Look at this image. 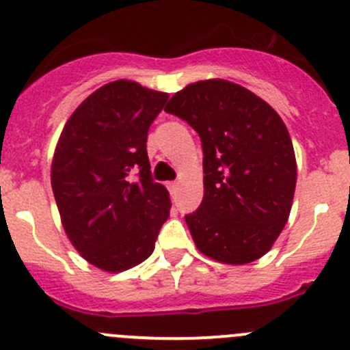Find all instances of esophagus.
I'll list each match as a JSON object with an SVG mask.
<instances>
[{"label": "esophagus", "instance_id": "1", "mask_svg": "<svg viewBox=\"0 0 350 350\" xmlns=\"http://www.w3.org/2000/svg\"><path fill=\"white\" fill-rule=\"evenodd\" d=\"M168 191H170V194H172V196L177 194V192H178V182H170Z\"/></svg>", "mask_w": 350, "mask_h": 350}]
</instances>
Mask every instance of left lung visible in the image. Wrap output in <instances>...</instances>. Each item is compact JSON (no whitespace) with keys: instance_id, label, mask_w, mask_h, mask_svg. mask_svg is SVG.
I'll list each match as a JSON object with an SVG mask.
<instances>
[{"instance_id":"8db88e82","label":"left lung","mask_w":350,"mask_h":350,"mask_svg":"<svg viewBox=\"0 0 350 350\" xmlns=\"http://www.w3.org/2000/svg\"><path fill=\"white\" fill-rule=\"evenodd\" d=\"M165 111L201 137L204 196L185 215L199 251L227 265L265 256L287 223L297 180L294 146L278 113L223 79L187 85Z\"/></svg>"}]
</instances>
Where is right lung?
I'll return each mask as SVG.
<instances>
[{"label":"right lung","mask_w":350,"mask_h":350,"mask_svg":"<svg viewBox=\"0 0 350 350\" xmlns=\"http://www.w3.org/2000/svg\"><path fill=\"white\" fill-rule=\"evenodd\" d=\"M166 101V92L137 82H109L72 113L56 144L51 185L63 228L105 271L148 259L170 216V194L152 180L146 149Z\"/></svg>","instance_id":"add662e5"}]
</instances>
